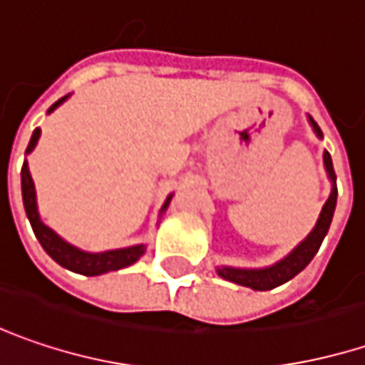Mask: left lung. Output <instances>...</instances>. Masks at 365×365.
I'll return each instance as SVG.
<instances>
[{
	"label": "left lung",
	"mask_w": 365,
	"mask_h": 365,
	"mask_svg": "<svg viewBox=\"0 0 365 365\" xmlns=\"http://www.w3.org/2000/svg\"><path fill=\"white\" fill-rule=\"evenodd\" d=\"M312 130L318 138H322V132L318 128V123L308 115ZM324 159V169H327V175L331 180V194L327 198V202L322 206L320 215H318V221L316 225L312 227V231L297 244V246L291 250L287 256H283L279 262L270 264V267L262 268H237V267H219L217 268V274L225 281H231L235 285H244L254 291H268L283 285L291 281L295 274H299L304 268L308 267L312 262V258L316 256L318 247L322 244V240L327 237L329 233V227H331L332 215H334V206H336V175H334V169H332V159L331 155L324 150L322 155Z\"/></svg>",
	"instance_id": "1"
}]
</instances>
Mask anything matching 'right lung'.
<instances>
[{"instance_id": "obj_1", "label": "right lung", "mask_w": 365, "mask_h": 365, "mask_svg": "<svg viewBox=\"0 0 365 365\" xmlns=\"http://www.w3.org/2000/svg\"><path fill=\"white\" fill-rule=\"evenodd\" d=\"M70 95L61 97L57 103H53L49 107L47 113H53L55 109L68 101ZM41 138V130L36 128L31 136L29 142V148H26V155H31L36 146V142ZM22 200H24V210H26V217L33 225L34 235L38 240V244L43 246V250L53 258L59 267L68 268L72 272L78 274H86V277H98V274H105V272H111V270H119V268L130 267L138 260L140 256L146 252L144 244H136V246L119 247V250H105V252H84L80 247L72 246L70 242H66L61 235H57L51 227H47L41 221V215H38V206H36V190H34V182L31 178V171H29V163L24 161L22 165ZM173 194L167 196V200L161 206V215L167 210V206L171 202Z\"/></svg>"}]
</instances>
